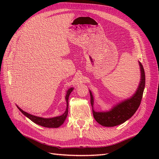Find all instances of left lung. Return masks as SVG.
I'll return each mask as SVG.
<instances>
[{
  "mask_svg": "<svg viewBox=\"0 0 159 159\" xmlns=\"http://www.w3.org/2000/svg\"><path fill=\"white\" fill-rule=\"evenodd\" d=\"M141 71L140 82L133 96L128 99L117 103L109 111H95L93 109V97L89 90L91 104L92 107L93 116L98 123L106 127H113L123 124L133 116L139 108L142 99L143 90L146 83V77L143 66L139 61Z\"/></svg>",
  "mask_w": 159,
  "mask_h": 159,
  "instance_id": "left-lung-1",
  "label": "left lung"
}]
</instances>
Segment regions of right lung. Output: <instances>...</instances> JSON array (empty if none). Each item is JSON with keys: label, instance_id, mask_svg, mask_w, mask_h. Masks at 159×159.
I'll use <instances>...</instances> for the list:
<instances>
[{"label": "right lung", "instance_id": "1", "mask_svg": "<svg viewBox=\"0 0 159 159\" xmlns=\"http://www.w3.org/2000/svg\"><path fill=\"white\" fill-rule=\"evenodd\" d=\"M74 89V87H71V88L68 89L66 92V101L67 103V107H66V110L63 114L60 116H57L54 117H50V118H44L42 117H38L33 116L30 113H28L24 111L22 109H20V108L17 106L18 108V109L21 111L23 115L28 117L29 120H31L33 122L39 125V126H42L43 127L46 128H58L61 126V125L64 123L65 121L67 114H68V98L70 96V94L71 92H72Z\"/></svg>", "mask_w": 159, "mask_h": 159}]
</instances>
